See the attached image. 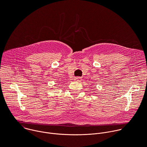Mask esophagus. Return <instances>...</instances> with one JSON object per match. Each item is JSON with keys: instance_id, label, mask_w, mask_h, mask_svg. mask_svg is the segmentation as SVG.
I'll list each match as a JSON object with an SVG mask.
<instances>
[{"instance_id": "34e87169", "label": "esophagus", "mask_w": 147, "mask_h": 147, "mask_svg": "<svg viewBox=\"0 0 147 147\" xmlns=\"http://www.w3.org/2000/svg\"><path fill=\"white\" fill-rule=\"evenodd\" d=\"M75 80L78 82H80L82 80V78L80 77H77L75 78Z\"/></svg>"}]
</instances>
